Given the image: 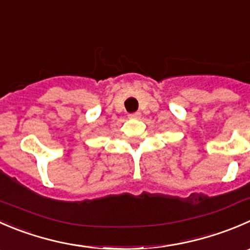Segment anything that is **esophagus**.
<instances>
[{"label": "esophagus", "mask_w": 250, "mask_h": 250, "mask_svg": "<svg viewBox=\"0 0 250 250\" xmlns=\"http://www.w3.org/2000/svg\"><path fill=\"white\" fill-rule=\"evenodd\" d=\"M140 116H142V113L140 112H133V113H129V115H128V117L132 118V120H139Z\"/></svg>", "instance_id": "obj_1"}]
</instances>
